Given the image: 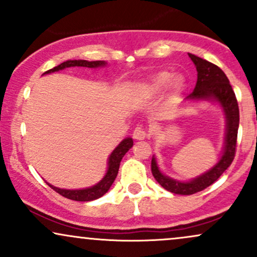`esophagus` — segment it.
<instances>
[{
    "instance_id": "obj_1",
    "label": "esophagus",
    "mask_w": 257,
    "mask_h": 257,
    "mask_svg": "<svg viewBox=\"0 0 257 257\" xmlns=\"http://www.w3.org/2000/svg\"><path fill=\"white\" fill-rule=\"evenodd\" d=\"M149 137V134H147L146 131H144L143 128H140V126H137V128L134 129V132H133V138L135 139V140H144V139H146Z\"/></svg>"
}]
</instances>
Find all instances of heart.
I'll return each instance as SVG.
<instances>
[{
	"label": "heart",
	"mask_w": 257,
	"mask_h": 257,
	"mask_svg": "<svg viewBox=\"0 0 257 257\" xmlns=\"http://www.w3.org/2000/svg\"><path fill=\"white\" fill-rule=\"evenodd\" d=\"M170 88V95L175 96L184 89L185 79L181 76H173L169 71H156L146 76L135 85V94L140 98L151 99Z\"/></svg>",
	"instance_id": "obj_1"
}]
</instances>
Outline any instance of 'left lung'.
<instances>
[{
	"instance_id": "left-lung-1",
	"label": "left lung",
	"mask_w": 257,
	"mask_h": 257,
	"mask_svg": "<svg viewBox=\"0 0 257 257\" xmlns=\"http://www.w3.org/2000/svg\"><path fill=\"white\" fill-rule=\"evenodd\" d=\"M188 57L193 61L197 69V83L192 93L186 96V101H214L222 108L226 118V135L222 155L213 168L202 175L190 181H179L164 175L153 156L151 162L152 175L157 182L169 192L182 196H190L203 191L214 184L222 175L223 172L231 166L235 155L238 126H239V108L235 99L234 91L229 84L225 72L216 65L209 63L204 59L188 53Z\"/></svg>"
}]
</instances>
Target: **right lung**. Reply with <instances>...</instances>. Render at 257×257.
I'll list each match as a JSON object with an SVG mask.
<instances>
[{
    "mask_svg": "<svg viewBox=\"0 0 257 257\" xmlns=\"http://www.w3.org/2000/svg\"><path fill=\"white\" fill-rule=\"evenodd\" d=\"M106 61L104 60H96V61H88V60H67L61 63L58 66L53 67V69L48 70L44 73H52L55 71H60V70L66 69V67H90V69H96V67L106 66ZM133 147V139L132 138H125L124 140L120 141V144L116 149L112 151V153L108 157L107 161V170H106L105 176L102 178L96 185L91 186V187L82 188V190H65V188H59L55 187L51 184L49 187H52L55 192L65 197V198H69L72 200H77V202H90V200L98 199L100 197H102L104 194L110 190L111 185L113 184L114 179H116L117 174H118L119 164L122 158L124 157V155Z\"/></svg>",
    "mask_w": 257,
    "mask_h": 257,
    "instance_id": "obj_1",
    "label": "right lung"
}]
</instances>
